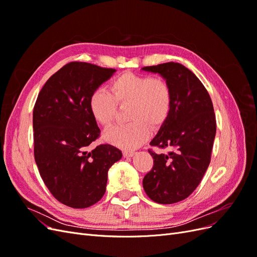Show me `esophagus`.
I'll use <instances>...</instances> for the list:
<instances>
[{"label":"esophagus","instance_id":"esophagus-1","mask_svg":"<svg viewBox=\"0 0 257 257\" xmlns=\"http://www.w3.org/2000/svg\"><path fill=\"white\" fill-rule=\"evenodd\" d=\"M135 154L133 151H123V157L124 158H132Z\"/></svg>","mask_w":257,"mask_h":257}]
</instances>
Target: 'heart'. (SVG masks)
I'll use <instances>...</instances> for the list:
<instances>
[{"label": "heart", "mask_w": 257, "mask_h": 257, "mask_svg": "<svg viewBox=\"0 0 257 257\" xmlns=\"http://www.w3.org/2000/svg\"><path fill=\"white\" fill-rule=\"evenodd\" d=\"M109 92L92 93L89 108L94 120L105 127L113 122L119 106L130 104L131 122L108 130L105 139L124 149H135L149 136V126L157 127L166 120L173 102L172 88L163 77L125 73L114 78Z\"/></svg>", "instance_id": "obj_1"}]
</instances>
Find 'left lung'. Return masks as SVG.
<instances>
[{"mask_svg":"<svg viewBox=\"0 0 257 257\" xmlns=\"http://www.w3.org/2000/svg\"><path fill=\"white\" fill-rule=\"evenodd\" d=\"M143 69L161 74L173 93L169 114L150 143L170 151L158 154L149 149L153 167L144 178V190L155 203L174 204L195 191L211 161L216 132L212 100L201 81L180 63Z\"/></svg>","mask_w":257,"mask_h":257,"instance_id":"left-lung-1","label":"left lung"}]
</instances>
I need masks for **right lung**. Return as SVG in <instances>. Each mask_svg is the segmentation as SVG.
Masks as SVG:
<instances>
[{
	"label": "right lung",
	"instance_id": "right-lung-1",
	"mask_svg": "<svg viewBox=\"0 0 257 257\" xmlns=\"http://www.w3.org/2000/svg\"><path fill=\"white\" fill-rule=\"evenodd\" d=\"M114 72L71 62L38 93L33 109L35 162L53 197L68 207L96 204L106 192L108 169L122 158L118 148L108 144L88 149L100 134L89 108L90 96Z\"/></svg>",
	"mask_w": 257,
	"mask_h": 257
}]
</instances>
